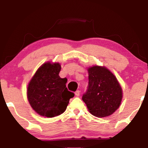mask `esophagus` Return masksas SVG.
Masks as SVG:
<instances>
[{
	"label": "esophagus",
	"mask_w": 148,
	"mask_h": 148,
	"mask_svg": "<svg viewBox=\"0 0 148 148\" xmlns=\"http://www.w3.org/2000/svg\"><path fill=\"white\" fill-rule=\"evenodd\" d=\"M75 94L76 96H79L80 95V91L79 90H77L75 92Z\"/></svg>",
	"instance_id": "esophagus-1"
}]
</instances>
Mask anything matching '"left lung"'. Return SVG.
<instances>
[{"label":"left lung","instance_id":"1","mask_svg":"<svg viewBox=\"0 0 148 148\" xmlns=\"http://www.w3.org/2000/svg\"><path fill=\"white\" fill-rule=\"evenodd\" d=\"M88 86L82 100L91 114L106 117L119 108L123 97L122 88L116 77L104 66L88 68Z\"/></svg>","mask_w":148,"mask_h":148}]
</instances>
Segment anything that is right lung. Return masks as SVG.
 I'll return each mask as SVG.
<instances>
[{
  "mask_svg": "<svg viewBox=\"0 0 148 148\" xmlns=\"http://www.w3.org/2000/svg\"><path fill=\"white\" fill-rule=\"evenodd\" d=\"M60 69L59 63L46 62L37 70L28 85V101L41 116L52 118L61 114L70 98L75 96L66 88L67 79L58 75Z\"/></svg>",
  "mask_w": 148,
  "mask_h": 148,
  "instance_id": "1",
  "label": "right lung"
}]
</instances>
